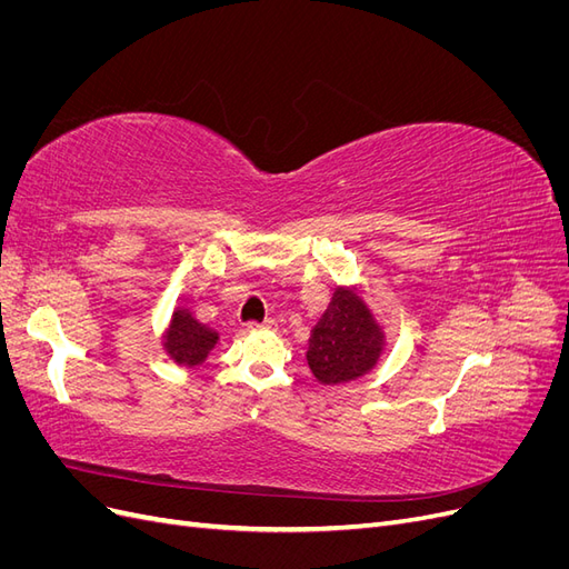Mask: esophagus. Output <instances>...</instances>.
I'll list each match as a JSON object with an SVG mask.
<instances>
[{"label": "esophagus", "mask_w": 569, "mask_h": 569, "mask_svg": "<svg viewBox=\"0 0 569 569\" xmlns=\"http://www.w3.org/2000/svg\"><path fill=\"white\" fill-rule=\"evenodd\" d=\"M274 327H278V322H274L272 318H268V320H263V322H249L247 325V330H274Z\"/></svg>", "instance_id": "obj_1"}]
</instances>
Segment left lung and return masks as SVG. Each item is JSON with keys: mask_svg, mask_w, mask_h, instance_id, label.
Returning a JSON list of instances; mask_svg holds the SVG:
<instances>
[{"mask_svg": "<svg viewBox=\"0 0 569 569\" xmlns=\"http://www.w3.org/2000/svg\"><path fill=\"white\" fill-rule=\"evenodd\" d=\"M385 335L356 291L339 287L308 339V368L322 385L358 380L375 368Z\"/></svg>", "mask_w": 569, "mask_h": 569, "instance_id": "1", "label": "left lung"}]
</instances>
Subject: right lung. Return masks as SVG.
I'll list each match as a JSON object with an SVG mask.
<instances>
[{
	"mask_svg": "<svg viewBox=\"0 0 569 569\" xmlns=\"http://www.w3.org/2000/svg\"><path fill=\"white\" fill-rule=\"evenodd\" d=\"M216 343H218V332H213L211 327L201 325L192 313L184 311V308H178L173 313V320L168 325L163 347L178 366L194 368L209 358Z\"/></svg>",
	"mask_w": 569,
	"mask_h": 569,
	"instance_id": "add662e5",
	"label": "right lung"
}]
</instances>
